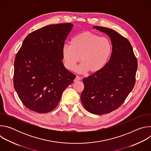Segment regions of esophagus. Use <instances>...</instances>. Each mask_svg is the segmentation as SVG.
Returning a JSON list of instances; mask_svg holds the SVG:
<instances>
[{
  "label": "esophagus",
  "instance_id": "obj_1",
  "mask_svg": "<svg viewBox=\"0 0 151 151\" xmlns=\"http://www.w3.org/2000/svg\"><path fill=\"white\" fill-rule=\"evenodd\" d=\"M80 80H81V78H80L79 76H77L75 78V79H74V81H75V82H77V81H80Z\"/></svg>",
  "mask_w": 151,
  "mask_h": 151
}]
</instances>
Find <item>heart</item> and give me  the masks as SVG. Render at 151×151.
I'll return each mask as SVG.
<instances>
[{"mask_svg": "<svg viewBox=\"0 0 151 151\" xmlns=\"http://www.w3.org/2000/svg\"><path fill=\"white\" fill-rule=\"evenodd\" d=\"M112 52L110 40L93 32L86 31L75 36L70 45L65 44L62 48V56L65 67L73 70L77 63L80 72H98L106 65Z\"/></svg>", "mask_w": 151, "mask_h": 151, "instance_id": "heart-1", "label": "heart"}]
</instances>
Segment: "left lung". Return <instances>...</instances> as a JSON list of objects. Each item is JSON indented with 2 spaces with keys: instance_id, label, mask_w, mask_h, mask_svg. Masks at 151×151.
I'll use <instances>...</instances> for the list:
<instances>
[{
  "instance_id": "8db88e82",
  "label": "left lung",
  "mask_w": 151,
  "mask_h": 151,
  "mask_svg": "<svg viewBox=\"0 0 151 151\" xmlns=\"http://www.w3.org/2000/svg\"><path fill=\"white\" fill-rule=\"evenodd\" d=\"M94 28L110 37L112 51L102 69L83 79L84 89L81 99L88 112L103 115L118 109L133 89L137 60L127 38L109 28Z\"/></svg>"
}]
</instances>
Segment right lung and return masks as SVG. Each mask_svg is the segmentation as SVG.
Returning <instances> with one entry per match:
<instances>
[{"label": "right lung", "instance_id": "1", "mask_svg": "<svg viewBox=\"0 0 151 151\" xmlns=\"http://www.w3.org/2000/svg\"><path fill=\"white\" fill-rule=\"evenodd\" d=\"M73 25L52 24L28 35L14 60V87L21 102L40 114L52 111L76 76L62 62V48Z\"/></svg>", "mask_w": 151, "mask_h": 151}]
</instances>
